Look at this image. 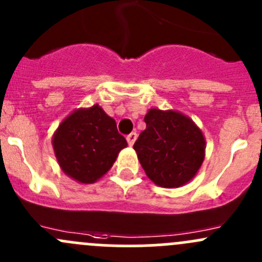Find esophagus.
Instances as JSON below:
<instances>
[{"mask_svg": "<svg viewBox=\"0 0 262 262\" xmlns=\"http://www.w3.org/2000/svg\"><path fill=\"white\" fill-rule=\"evenodd\" d=\"M126 141H128V144H129V146H130V147L133 146L134 142L137 141V133H134V132H133V133L129 134V136L126 137Z\"/></svg>", "mask_w": 262, "mask_h": 262, "instance_id": "obj_1", "label": "esophagus"}]
</instances>
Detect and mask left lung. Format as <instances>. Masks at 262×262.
I'll return each mask as SVG.
<instances>
[{"label": "left lung", "mask_w": 262, "mask_h": 262, "mask_svg": "<svg viewBox=\"0 0 262 262\" xmlns=\"http://www.w3.org/2000/svg\"><path fill=\"white\" fill-rule=\"evenodd\" d=\"M134 150L150 181L161 187H180L195 178L205 158V137L189 116L152 107Z\"/></svg>", "instance_id": "8db88e82"}]
</instances>
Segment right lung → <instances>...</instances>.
I'll list each match as a JSON object with an SVG mask.
<instances>
[{
	"label": "right lung",
	"mask_w": 262,
	"mask_h": 262,
	"mask_svg": "<svg viewBox=\"0 0 262 262\" xmlns=\"http://www.w3.org/2000/svg\"><path fill=\"white\" fill-rule=\"evenodd\" d=\"M60 170L80 184H94L128 146L116 123L99 104L80 107L66 116L52 138Z\"/></svg>",
	"instance_id": "right-lung-1"
}]
</instances>
